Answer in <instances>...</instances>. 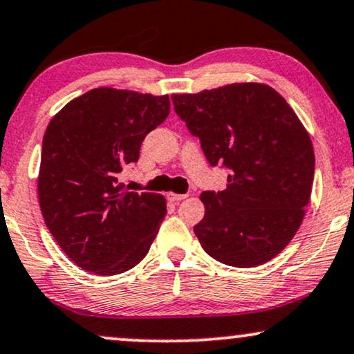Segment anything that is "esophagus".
<instances>
[{
	"label": "esophagus",
	"instance_id": "34e87169",
	"mask_svg": "<svg viewBox=\"0 0 354 354\" xmlns=\"http://www.w3.org/2000/svg\"><path fill=\"white\" fill-rule=\"evenodd\" d=\"M187 197H189L187 194H172V192L167 194V198L170 200V202H180V200H185Z\"/></svg>",
	"mask_w": 354,
	"mask_h": 354
}]
</instances>
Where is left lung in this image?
<instances>
[{"instance_id":"8db88e82","label":"left lung","mask_w":354,"mask_h":354,"mask_svg":"<svg viewBox=\"0 0 354 354\" xmlns=\"http://www.w3.org/2000/svg\"><path fill=\"white\" fill-rule=\"evenodd\" d=\"M172 102L208 162L230 170L225 190L200 195L205 216L194 231L205 252L234 268L268 263L302 225L315 172L310 134L266 84L174 93Z\"/></svg>"}]
</instances>
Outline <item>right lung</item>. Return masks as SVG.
I'll use <instances>...</instances> for the list:
<instances>
[{
    "instance_id": "obj_1",
    "label": "right lung",
    "mask_w": 354,
    "mask_h": 354,
    "mask_svg": "<svg viewBox=\"0 0 354 354\" xmlns=\"http://www.w3.org/2000/svg\"><path fill=\"white\" fill-rule=\"evenodd\" d=\"M169 111V95L100 86L50 120L42 139L39 205L50 234L78 268L115 276L146 257L167 203L159 194L128 192L118 174L138 162L146 134Z\"/></svg>"
}]
</instances>
